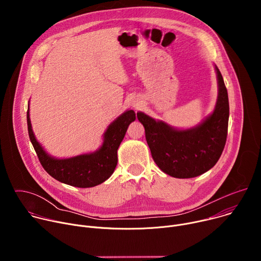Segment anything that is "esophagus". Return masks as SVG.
I'll return each instance as SVG.
<instances>
[{
	"instance_id": "obj_1",
	"label": "esophagus",
	"mask_w": 261,
	"mask_h": 261,
	"mask_svg": "<svg viewBox=\"0 0 261 261\" xmlns=\"http://www.w3.org/2000/svg\"><path fill=\"white\" fill-rule=\"evenodd\" d=\"M138 106H139V105H138L137 103H134V107H138Z\"/></svg>"
}]
</instances>
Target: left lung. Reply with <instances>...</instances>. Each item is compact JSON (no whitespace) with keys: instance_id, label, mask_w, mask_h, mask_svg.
<instances>
[{"instance_id":"8db88e82","label":"left lung","mask_w":261,"mask_h":261,"mask_svg":"<svg viewBox=\"0 0 261 261\" xmlns=\"http://www.w3.org/2000/svg\"><path fill=\"white\" fill-rule=\"evenodd\" d=\"M214 66L218 84L216 105L213 113L198 125L177 129L142 111L137 113L154 161L170 176L190 178L206 172L218 162L225 146L229 119L228 94L220 70Z\"/></svg>"}]
</instances>
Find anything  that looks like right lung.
<instances>
[{
  "instance_id": "right-lung-1",
  "label": "right lung",
  "mask_w": 261,
  "mask_h": 261,
  "mask_svg": "<svg viewBox=\"0 0 261 261\" xmlns=\"http://www.w3.org/2000/svg\"><path fill=\"white\" fill-rule=\"evenodd\" d=\"M134 110L128 109L107 127L103 142L95 152L70 158H56L48 154L37 140L30 119V101L27 122L30 140L46 172L57 180L77 188H91L102 184L114 173L118 164V148L125 137L129 125L134 122Z\"/></svg>"
}]
</instances>
